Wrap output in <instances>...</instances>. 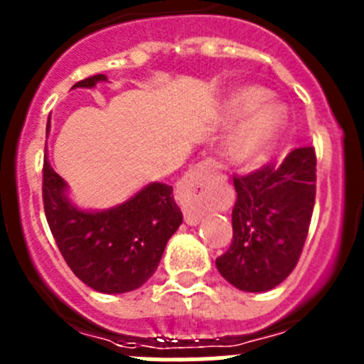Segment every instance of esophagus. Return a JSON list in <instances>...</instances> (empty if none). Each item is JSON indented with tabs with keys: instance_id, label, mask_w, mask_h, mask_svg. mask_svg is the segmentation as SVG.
Segmentation results:
<instances>
[{
	"instance_id": "1",
	"label": "esophagus",
	"mask_w": 364,
	"mask_h": 364,
	"mask_svg": "<svg viewBox=\"0 0 364 364\" xmlns=\"http://www.w3.org/2000/svg\"><path fill=\"white\" fill-rule=\"evenodd\" d=\"M220 171V166L213 159H205L191 167L178 186V197L184 204V217L188 226L200 224L205 213V193L210 180Z\"/></svg>"
}]
</instances>
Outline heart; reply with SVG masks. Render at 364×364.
Returning a JSON list of instances; mask_svg holds the SVG:
<instances>
[{"instance_id":"b5f03b06","label":"heart","mask_w":364,"mask_h":364,"mask_svg":"<svg viewBox=\"0 0 364 364\" xmlns=\"http://www.w3.org/2000/svg\"><path fill=\"white\" fill-rule=\"evenodd\" d=\"M224 112L230 120L242 118L228 146L231 160L242 167H255L266 160L288 120L286 109L266 100L264 89L253 85L235 89L224 102Z\"/></svg>"}]
</instances>
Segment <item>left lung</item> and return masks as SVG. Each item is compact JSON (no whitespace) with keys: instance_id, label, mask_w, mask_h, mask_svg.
Returning <instances> with one entry per match:
<instances>
[{"instance_id":"8db88e82","label":"left lung","mask_w":364,"mask_h":364,"mask_svg":"<svg viewBox=\"0 0 364 364\" xmlns=\"http://www.w3.org/2000/svg\"><path fill=\"white\" fill-rule=\"evenodd\" d=\"M233 240L217 269L242 291H268L297 266L315 202V151L299 147L277 167L235 176Z\"/></svg>"}]
</instances>
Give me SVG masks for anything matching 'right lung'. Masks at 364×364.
<instances>
[{
    "label": "right lung",
    "instance_id": "add662e5",
    "mask_svg": "<svg viewBox=\"0 0 364 364\" xmlns=\"http://www.w3.org/2000/svg\"><path fill=\"white\" fill-rule=\"evenodd\" d=\"M107 82L96 74L73 89ZM50 120L47 122V133ZM43 208L53 237L73 273L100 294H125L156 272L167 240L182 224L173 186L151 182L122 204L102 211L82 210L69 198V186L43 160Z\"/></svg>",
    "mask_w": 364,
    "mask_h": 364
}]
</instances>
